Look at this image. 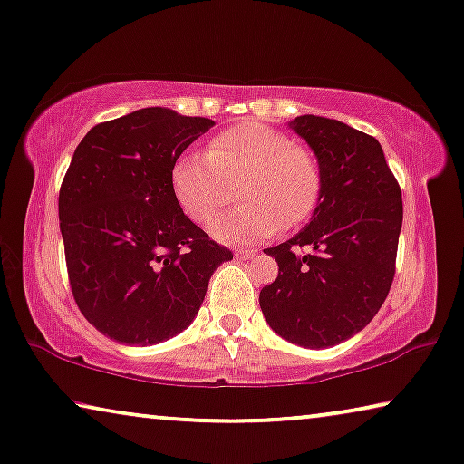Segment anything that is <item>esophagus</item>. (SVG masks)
<instances>
[{"instance_id":"1","label":"esophagus","mask_w":464,"mask_h":464,"mask_svg":"<svg viewBox=\"0 0 464 464\" xmlns=\"http://www.w3.org/2000/svg\"><path fill=\"white\" fill-rule=\"evenodd\" d=\"M237 255L238 257H255V255H257V251H255V248H237Z\"/></svg>"}]
</instances>
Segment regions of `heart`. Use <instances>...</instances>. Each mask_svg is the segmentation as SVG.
I'll list each match as a JSON object with an SVG mask.
<instances>
[{
    "label": "heart",
    "instance_id": "obj_1",
    "mask_svg": "<svg viewBox=\"0 0 464 464\" xmlns=\"http://www.w3.org/2000/svg\"><path fill=\"white\" fill-rule=\"evenodd\" d=\"M243 205L213 221L211 237L245 246L295 227L312 216L322 194V167L307 146L274 127L243 123L213 136L203 154L173 163L171 190L194 224H207L232 200Z\"/></svg>",
    "mask_w": 464,
    "mask_h": 464
}]
</instances>
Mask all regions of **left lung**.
Here are the masks:
<instances>
[{
  "instance_id": "obj_1",
  "label": "left lung",
  "mask_w": 464,
  "mask_h": 464,
  "mask_svg": "<svg viewBox=\"0 0 464 464\" xmlns=\"http://www.w3.org/2000/svg\"><path fill=\"white\" fill-rule=\"evenodd\" d=\"M288 127L318 157L322 194L304 230L264 251L276 257L278 278L261 288L259 305L282 339L333 347L360 333L387 299L404 218L401 190L368 133L315 115Z\"/></svg>"
}]
</instances>
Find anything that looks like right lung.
Here are the masks:
<instances>
[{
    "label": "right lung",
    "mask_w": 464,
    "mask_h": 464,
    "mask_svg": "<svg viewBox=\"0 0 464 464\" xmlns=\"http://www.w3.org/2000/svg\"><path fill=\"white\" fill-rule=\"evenodd\" d=\"M209 127L152 106L92 127L72 154L58 194L66 272L85 320L112 341L176 337L232 259L171 190L173 163Z\"/></svg>",
    "instance_id": "add662e5"
}]
</instances>
